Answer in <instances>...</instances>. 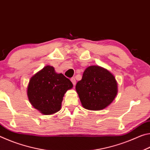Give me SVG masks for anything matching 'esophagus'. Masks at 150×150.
Returning a JSON list of instances; mask_svg holds the SVG:
<instances>
[{"mask_svg":"<svg viewBox=\"0 0 150 150\" xmlns=\"http://www.w3.org/2000/svg\"><path fill=\"white\" fill-rule=\"evenodd\" d=\"M71 82H72V83H73V85H75V84H76V80H75V78H74V77H72L71 79Z\"/></svg>","mask_w":150,"mask_h":150,"instance_id":"34e87169","label":"esophagus"}]
</instances>
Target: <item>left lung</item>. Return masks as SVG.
Segmentation results:
<instances>
[{
	"mask_svg": "<svg viewBox=\"0 0 150 150\" xmlns=\"http://www.w3.org/2000/svg\"><path fill=\"white\" fill-rule=\"evenodd\" d=\"M81 105L91 110H100L110 105L118 93L115 77L107 69L90 66L75 86Z\"/></svg>",
	"mask_w": 150,
	"mask_h": 150,
	"instance_id": "1",
	"label": "left lung"
}]
</instances>
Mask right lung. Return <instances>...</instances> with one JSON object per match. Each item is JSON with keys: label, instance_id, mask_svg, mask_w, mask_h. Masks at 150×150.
I'll return each instance as SVG.
<instances>
[{"label": "right lung", "instance_id": "1", "mask_svg": "<svg viewBox=\"0 0 150 150\" xmlns=\"http://www.w3.org/2000/svg\"><path fill=\"white\" fill-rule=\"evenodd\" d=\"M72 87L69 79L47 65L30 79L27 95L35 109L43 115H50L60 110L65 93Z\"/></svg>", "mask_w": 150, "mask_h": 150}]
</instances>
